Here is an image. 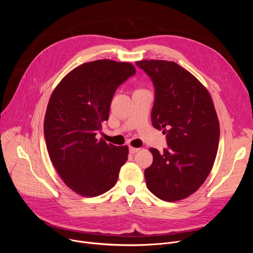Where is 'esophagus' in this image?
I'll use <instances>...</instances> for the list:
<instances>
[{
	"label": "esophagus",
	"instance_id": "obj_1",
	"mask_svg": "<svg viewBox=\"0 0 253 253\" xmlns=\"http://www.w3.org/2000/svg\"><path fill=\"white\" fill-rule=\"evenodd\" d=\"M139 150H140L139 148H135V147H130V148H129V152H130L131 154H135V153H137Z\"/></svg>",
	"mask_w": 253,
	"mask_h": 253
}]
</instances>
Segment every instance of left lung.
I'll use <instances>...</instances> for the list:
<instances>
[{"label":"left lung","instance_id":"obj_1","mask_svg":"<svg viewBox=\"0 0 253 253\" xmlns=\"http://www.w3.org/2000/svg\"><path fill=\"white\" fill-rule=\"evenodd\" d=\"M136 65L153 82L152 125L168 144L163 152L149 149L153 162L144 172L147 188L164 201L184 199L204 183L217 154L220 128L211 96L175 62L142 60Z\"/></svg>","mask_w":253,"mask_h":253}]
</instances>
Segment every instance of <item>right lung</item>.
I'll return each instance as SVG.
<instances>
[{"mask_svg": "<svg viewBox=\"0 0 253 253\" xmlns=\"http://www.w3.org/2000/svg\"><path fill=\"white\" fill-rule=\"evenodd\" d=\"M135 73L131 63L88 62L68 73L50 97L44 121L47 150L64 183L81 196L110 190L128 159L127 146L107 144L96 135L109 118L115 91Z\"/></svg>", "mask_w": 253, "mask_h": 253, "instance_id": "1", "label": "right lung"}]
</instances>
